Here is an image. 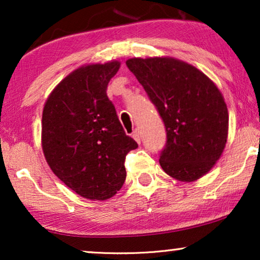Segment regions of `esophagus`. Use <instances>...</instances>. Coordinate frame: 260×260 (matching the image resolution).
Instances as JSON below:
<instances>
[{"instance_id": "obj_1", "label": "esophagus", "mask_w": 260, "mask_h": 260, "mask_svg": "<svg viewBox=\"0 0 260 260\" xmlns=\"http://www.w3.org/2000/svg\"><path fill=\"white\" fill-rule=\"evenodd\" d=\"M133 137H134V140L137 142V143H141V135H140V131L135 130L134 133H133Z\"/></svg>"}]
</instances>
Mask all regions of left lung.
<instances>
[{"label":"left lung","instance_id":"8db88e82","mask_svg":"<svg viewBox=\"0 0 260 260\" xmlns=\"http://www.w3.org/2000/svg\"><path fill=\"white\" fill-rule=\"evenodd\" d=\"M126 66L165 122L162 169L182 182L206 175L221 157L229 136V110L218 86L197 67L172 56L131 58Z\"/></svg>","mask_w":260,"mask_h":260}]
</instances>
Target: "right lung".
I'll use <instances>...</instances> for the list:
<instances>
[{
  "label": "right lung",
  "instance_id": "right-lung-1",
  "mask_svg": "<svg viewBox=\"0 0 260 260\" xmlns=\"http://www.w3.org/2000/svg\"><path fill=\"white\" fill-rule=\"evenodd\" d=\"M119 67L117 60L80 66L56 85L42 111L41 145L49 168L88 200H108L122 188L125 156L138 147L106 94Z\"/></svg>",
  "mask_w": 260,
  "mask_h": 260
}]
</instances>
